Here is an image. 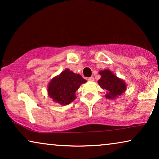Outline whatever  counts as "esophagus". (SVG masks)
I'll list each match as a JSON object with an SVG mask.
<instances>
[{"label": "esophagus", "instance_id": "34e87169", "mask_svg": "<svg viewBox=\"0 0 159 159\" xmlns=\"http://www.w3.org/2000/svg\"><path fill=\"white\" fill-rule=\"evenodd\" d=\"M88 81H90V82H93V81H94V77H89V78H88Z\"/></svg>", "mask_w": 159, "mask_h": 159}]
</instances>
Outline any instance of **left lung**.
<instances>
[{
	"label": "left lung",
	"instance_id": "left-lung-1",
	"mask_svg": "<svg viewBox=\"0 0 159 159\" xmlns=\"http://www.w3.org/2000/svg\"><path fill=\"white\" fill-rule=\"evenodd\" d=\"M99 75L101 77L98 83L102 89L107 90L105 95L106 98L115 99L126 91L127 84L123 80L117 77L112 71L105 69L100 71Z\"/></svg>",
	"mask_w": 159,
	"mask_h": 159
}]
</instances>
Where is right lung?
I'll return each instance as SVG.
<instances>
[{"label":"right lung","instance_id":"obj_1","mask_svg":"<svg viewBox=\"0 0 159 159\" xmlns=\"http://www.w3.org/2000/svg\"><path fill=\"white\" fill-rule=\"evenodd\" d=\"M86 82L81 75L66 69L49 82L48 93L56 103L62 106L68 105L76 99L75 92Z\"/></svg>","mask_w":159,"mask_h":159}]
</instances>
